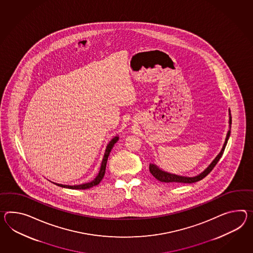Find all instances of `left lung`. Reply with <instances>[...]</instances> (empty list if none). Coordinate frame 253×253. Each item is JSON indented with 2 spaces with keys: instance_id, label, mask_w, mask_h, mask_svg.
Returning <instances> with one entry per match:
<instances>
[{
  "instance_id": "8db88e82",
  "label": "left lung",
  "mask_w": 253,
  "mask_h": 253,
  "mask_svg": "<svg viewBox=\"0 0 253 253\" xmlns=\"http://www.w3.org/2000/svg\"><path fill=\"white\" fill-rule=\"evenodd\" d=\"M228 115H229L228 116L229 117V120H228L229 129H228V133H227V136H226L225 142L223 144L221 151H220L219 154L216 155V158L211 162L210 166L204 170L203 172H200L199 174L195 175V176H184V175H179V174H175V173H172V172H167V171L161 169L160 167H158V166H156L154 164H150L149 169H150L151 173L157 180H159V181L163 182V183H167V184H171V183L191 184V183H196L197 181H200L204 177H206L212 171V169L215 167L219 159L221 158L222 154H223L224 150H225V147H226V145L228 143V138H229V135H230V128H231V114H230V110H228Z\"/></svg>"
}]
</instances>
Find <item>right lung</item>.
Wrapping results in <instances>:
<instances>
[{"label":"right lung","mask_w":253,"mask_h":253,"mask_svg":"<svg viewBox=\"0 0 253 253\" xmlns=\"http://www.w3.org/2000/svg\"><path fill=\"white\" fill-rule=\"evenodd\" d=\"M119 141V135L114 136L111 140V142L108 143L106 150H105L104 156H103V159L101 162V166H100V169H99V173L98 175L93 179L91 182H88V183H85V184H81V185H62V184H56L54 183L55 185H58L60 187H64V188H69V189H88L92 186L95 185H99L100 183V181L102 180V178L104 177L105 171H106V166H107V161H108V157L110 155L111 153V149L114 146V144ZM53 183V182H52Z\"/></svg>","instance_id":"1"}]
</instances>
